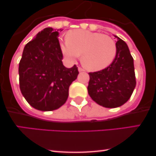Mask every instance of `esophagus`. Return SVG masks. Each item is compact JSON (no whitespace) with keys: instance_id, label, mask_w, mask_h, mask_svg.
Listing matches in <instances>:
<instances>
[{"instance_id":"1","label":"esophagus","mask_w":156,"mask_h":156,"mask_svg":"<svg viewBox=\"0 0 156 156\" xmlns=\"http://www.w3.org/2000/svg\"><path fill=\"white\" fill-rule=\"evenodd\" d=\"M78 71H79V72H83V71H84V69H82L81 67H78Z\"/></svg>"}]
</instances>
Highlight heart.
<instances>
[{"label": "heart", "instance_id": "1", "mask_svg": "<svg viewBox=\"0 0 156 156\" xmlns=\"http://www.w3.org/2000/svg\"><path fill=\"white\" fill-rule=\"evenodd\" d=\"M61 51L68 62H74L81 54V63L89 71L108 67L115 58L117 46L109 36L98 32L73 30L60 42Z\"/></svg>", "mask_w": 156, "mask_h": 156}]
</instances>
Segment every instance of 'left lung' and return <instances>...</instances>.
<instances>
[{"instance_id": "obj_1", "label": "left lung", "mask_w": 156, "mask_h": 156, "mask_svg": "<svg viewBox=\"0 0 156 156\" xmlns=\"http://www.w3.org/2000/svg\"><path fill=\"white\" fill-rule=\"evenodd\" d=\"M115 37L118 39L117 53L112 63L102 70L89 73V94L105 108H117L126 103L136 84L133 58L128 45L122 39Z\"/></svg>"}]
</instances>
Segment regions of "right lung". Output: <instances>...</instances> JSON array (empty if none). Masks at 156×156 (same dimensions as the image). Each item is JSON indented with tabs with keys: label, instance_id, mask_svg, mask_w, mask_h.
<instances>
[{
	"label": "right lung",
	"instance_id": "right-lung-1",
	"mask_svg": "<svg viewBox=\"0 0 156 156\" xmlns=\"http://www.w3.org/2000/svg\"><path fill=\"white\" fill-rule=\"evenodd\" d=\"M58 36L52 28L39 32L25 46L19 63L21 93L33 108L43 112L65 103L69 86L79 73L76 65H63Z\"/></svg>",
	"mask_w": 156,
	"mask_h": 156
}]
</instances>
